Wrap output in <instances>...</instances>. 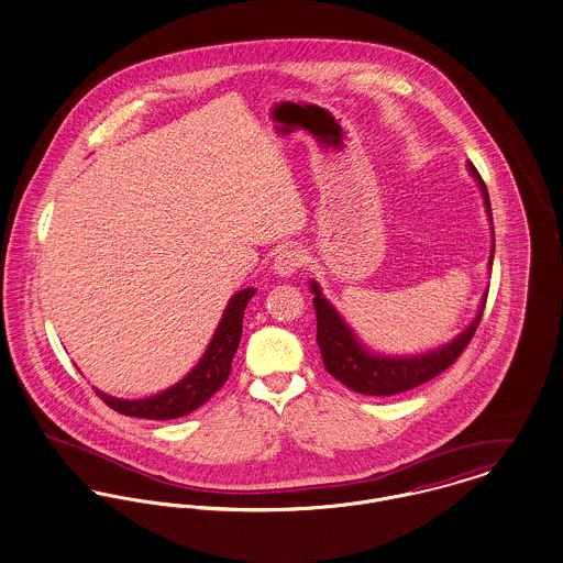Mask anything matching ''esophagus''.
<instances>
[{"instance_id":"1","label":"esophagus","mask_w":563,"mask_h":563,"mask_svg":"<svg viewBox=\"0 0 563 563\" xmlns=\"http://www.w3.org/2000/svg\"><path fill=\"white\" fill-rule=\"evenodd\" d=\"M303 262H306V257H303V252H301L299 247H286V250H282V252L277 254V257H275L273 271H275L279 277H288V275L297 273V271L303 266Z\"/></svg>"}]
</instances>
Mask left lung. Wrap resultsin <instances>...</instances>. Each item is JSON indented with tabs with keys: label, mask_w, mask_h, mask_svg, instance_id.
Returning <instances> with one entry per match:
<instances>
[{
	"label": "left lung",
	"mask_w": 563,
	"mask_h": 563,
	"mask_svg": "<svg viewBox=\"0 0 563 563\" xmlns=\"http://www.w3.org/2000/svg\"><path fill=\"white\" fill-rule=\"evenodd\" d=\"M471 176L475 178L482 198H484V208L486 217L490 221V257H488V271H493V257H495V225H493V210H490V200L486 185L482 176L477 174L473 163H466ZM309 290L313 295V309H316V342L322 355V363L327 372L338 378L342 385L349 389L363 394V396H396L402 391H409L412 387H419L434 376H439L443 369H448L456 358L461 357L462 351L471 342L482 313L486 306L488 288L482 295L479 307L475 311V318L468 322V327L452 338L448 344L419 353V355H405V357H391V355H380L361 344L357 333L346 324L342 313L335 307L324 299L322 288L318 286L316 279H309Z\"/></svg>",
	"instance_id": "8db88e82"
}]
</instances>
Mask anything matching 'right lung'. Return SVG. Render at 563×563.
<instances>
[{"label": "right lung", "mask_w": 563, "mask_h": 563, "mask_svg": "<svg viewBox=\"0 0 563 563\" xmlns=\"http://www.w3.org/2000/svg\"><path fill=\"white\" fill-rule=\"evenodd\" d=\"M254 295H256V288H245V290H239L228 301L223 316L214 329V335L206 346L205 355L176 385L142 400H122V398L107 396L99 389L95 391L99 394V398L107 407L129 417H144V419L161 421V419H176V417L189 415L191 410L200 409L214 391L221 389V385L230 376L232 357L236 355L241 333H243V313Z\"/></svg>", "instance_id": "right-lung-1"}]
</instances>
